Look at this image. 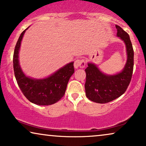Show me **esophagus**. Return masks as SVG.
I'll use <instances>...</instances> for the list:
<instances>
[{
	"label": "esophagus",
	"instance_id": "34e87169",
	"mask_svg": "<svg viewBox=\"0 0 146 146\" xmlns=\"http://www.w3.org/2000/svg\"><path fill=\"white\" fill-rule=\"evenodd\" d=\"M74 67L76 68H84L86 66V61L84 59L80 58L74 61Z\"/></svg>",
	"mask_w": 146,
	"mask_h": 146
}]
</instances>
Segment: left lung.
Here are the masks:
<instances>
[{"label": "left lung", "instance_id": "obj_1", "mask_svg": "<svg viewBox=\"0 0 146 146\" xmlns=\"http://www.w3.org/2000/svg\"><path fill=\"white\" fill-rule=\"evenodd\" d=\"M117 35L126 46L127 60L121 72L116 75H106L93 64H88L85 70L86 79L85 90L86 96L91 101L106 104L117 98L126 91L132 77L133 70V49L129 36L118 25H115Z\"/></svg>", "mask_w": 146, "mask_h": 146}]
</instances>
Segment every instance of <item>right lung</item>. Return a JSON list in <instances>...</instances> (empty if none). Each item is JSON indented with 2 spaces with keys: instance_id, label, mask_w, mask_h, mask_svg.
Returning a JSON list of instances; mask_svg holds the SVG:
<instances>
[{
  "instance_id": "right-lung-1",
  "label": "right lung",
  "mask_w": 146,
  "mask_h": 146,
  "mask_svg": "<svg viewBox=\"0 0 146 146\" xmlns=\"http://www.w3.org/2000/svg\"><path fill=\"white\" fill-rule=\"evenodd\" d=\"M27 29L21 33L14 51L13 68L17 84L24 96L32 103L40 106L54 104L64 95L70 78L74 72V62L68 64L46 79L35 80L26 76L19 65V51Z\"/></svg>"
}]
</instances>
